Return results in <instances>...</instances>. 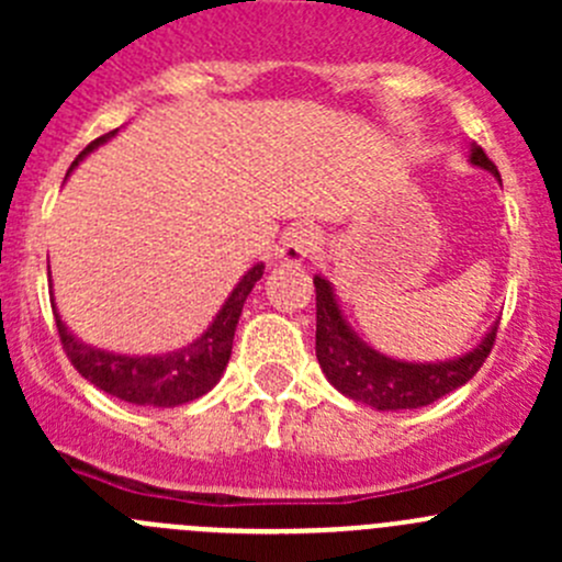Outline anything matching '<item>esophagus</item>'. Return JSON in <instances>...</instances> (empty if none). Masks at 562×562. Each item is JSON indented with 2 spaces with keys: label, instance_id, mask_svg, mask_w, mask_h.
I'll list each match as a JSON object with an SVG mask.
<instances>
[{
  "label": "esophagus",
  "instance_id": "obj_1",
  "mask_svg": "<svg viewBox=\"0 0 562 562\" xmlns=\"http://www.w3.org/2000/svg\"><path fill=\"white\" fill-rule=\"evenodd\" d=\"M317 249V236L307 228H296L282 239V245L277 247V260L285 266H299L302 260H307Z\"/></svg>",
  "mask_w": 562,
  "mask_h": 562
}]
</instances>
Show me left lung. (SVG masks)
<instances>
[{
	"label": "left lung",
	"mask_w": 562,
	"mask_h": 562,
	"mask_svg": "<svg viewBox=\"0 0 562 562\" xmlns=\"http://www.w3.org/2000/svg\"><path fill=\"white\" fill-rule=\"evenodd\" d=\"M470 162L501 179L495 162L479 144L470 146ZM315 356L323 375L350 400L375 411H413L438 402L440 396L464 386L490 356L497 337V323L468 353L446 361H400L370 348L350 328L339 310L334 288L326 277L315 274Z\"/></svg>",
	"instance_id": "1"
}]
</instances>
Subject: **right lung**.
I'll return each mask as SVG.
<instances>
[{"label": "right lung", "instance_id": "obj_1", "mask_svg": "<svg viewBox=\"0 0 562 562\" xmlns=\"http://www.w3.org/2000/svg\"><path fill=\"white\" fill-rule=\"evenodd\" d=\"M116 133L119 130H113V133L100 135L98 140H92V144L72 160L70 171L89 155V151L103 146L105 140L113 138ZM260 277H263V263H255L252 269L241 277L239 285L231 291V296L225 299V304L220 307L212 326H209L201 337L192 339L184 348L160 356H127L111 353V350L103 348H92V345L81 342V339L65 326V321L56 313L54 304V317L56 328H59L61 348H65L72 367H76L89 383H94L100 391L116 396V400L149 407L184 405V402H192L198 400V396L206 394V391H212L217 386L220 378H223L231 359V348H234V334L241 307H245L249 291H252L255 282H258Z\"/></svg>", "mask_w": 562, "mask_h": 562}]
</instances>
